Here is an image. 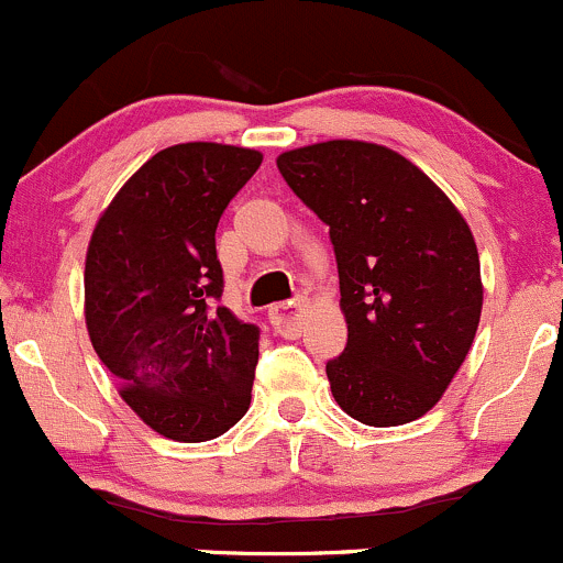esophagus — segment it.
<instances>
[{
	"label": "esophagus",
	"instance_id": "1",
	"mask_svg": "<svg viewBox=\"0 0 563 563\" xmlns=\"http://www.w3.org/2000/svg\"><path fill=\"white\" fill-rule=\"evenodd\" d=\"M308 300L298 298L289 303H276L268 308V319L282 338H298L303 332V311Z\"/></svg>",
	"mask_w": 563,
	"mask_h": 563
}]
</instances>
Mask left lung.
I'll use <instances>...</instances> for the list:
<instances>
[{
  "label": "left lung",
  "instance_id": "8db88e82",
  "mask_svg": "<svg viewBox=\"0 0 563 563\" xmlns=\"http://www.w3.org/2000/svg\"><path fill=\"white\" fill-rule=\"evenodd\" d=\"M324 225L338 260L349 343L328 362L341 410L400 427L440 402L475 341L477 246L462 211L384 144L330 139L276 158Z\"/></svg>",
  "mask_w": 563,
  "mask_h": 563
}]
</instances>
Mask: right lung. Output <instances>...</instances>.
Listing matches in <instances>:
<instances>
[{
  "instance_id": "add662e5",
  "label": "right lung",
  "mask_w": 563,
  "mask_h": 563,
  "mask_svg": "<svg viewBox=\"0 0 563 563\" xmlns=\"http://www.w3.org/2000/svg\"><path fill=\"white\" fill-rule=\"evenodd\" d=\"M260 163L250 147L174 144L120 187L90 233V343L125 405L177 443L220 438L250 410L260 330L214 306V231Z\"/></svg>"
}]
</instances>
